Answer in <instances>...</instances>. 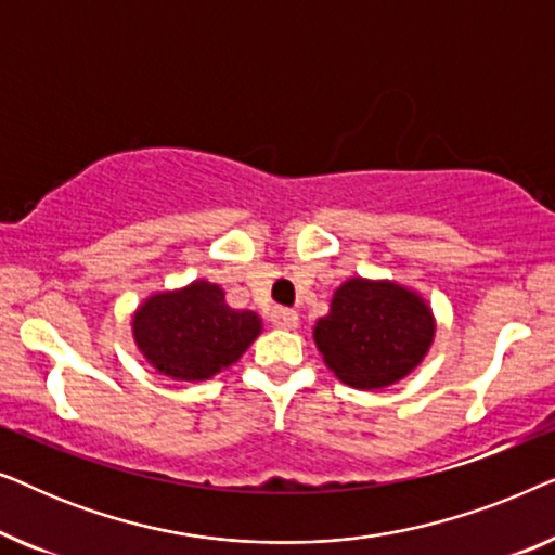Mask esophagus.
<instances>
[{"label":"esophagus","instance_id":"1","mask_svg":"<svg viewBox=\"0 0 555 555\" xmlns=\"http://www.w3.org/2000/svg\"><path fill=\"white\" fill-rule=\"evenodd\" d=\"M270 321H272V325H278V328H285V331L298 328V313H295V310H287V308L272 310Z\"/></svg>","mask_w":555,"mask_h":555}]
</instances>
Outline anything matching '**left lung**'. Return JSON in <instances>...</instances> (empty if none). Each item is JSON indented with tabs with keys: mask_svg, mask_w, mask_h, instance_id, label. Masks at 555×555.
Masks as SVG:
<instances>
[{
	"mask_svg": "<svg viewBox=\"0 0 555 555\" xmlns=\"http://www.w3.org/2000/svg\"><path fill=\"white\" fill-rule=\"evenodd\" d=\"M325 366L361 391L386 389L420 366L435 340V315L420 293L389 280L351 278L313 328Z\"/></svg>",
	"mask_w": 555,
	"mask_h": 555,
	"instance_id": "1",
	"label": "left lung"
}]
</instances>
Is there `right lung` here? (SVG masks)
<instances>
[{
    "label": "right lung",
    "mask_w": 555,
    "mask_h": 555,
    "mask_svg": "<svg viewBox=\"0 0 555 555\" xmlns=\"http://www.w3.org/2000/svg\"><path fill=\"white\" fill-rule=\"evenodd\" d=\"M131 325L143 359L177 382H204L232 366L262 331L260 315L227 306L222 287L207 280L151 295Z\"/></svg>",
    "instance_id": "1"
}]
</instances>
